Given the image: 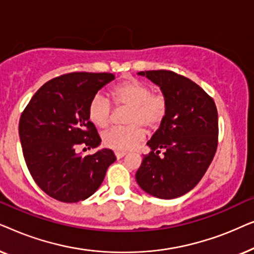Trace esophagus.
<instances>
[{
  "mask_svg": "<svg viewBox=\"0 0 254 254\" xmlns=\"http://www.w3.org/2000/svg\"><path fill=\"white\" fill-rule=\"evenodd\" d=\"M126 155H127L126 152H124V151H116V157H117L118 159L125 157V156H126Z\"/></svg>",
  "mask_w": 254,
  "mask_h": 254,
  "instance_id": "1",
  "label": "esophagus"
}]
</instances>
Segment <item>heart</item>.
Returning <instances> with one entry per match:
<instances>
[{
    "label": "heart",
    "mask_w": 254,
    "mask_h": 254,
    "mask_svg": "<svg viewBox=\"0 0 254 254\" xmlns=\"http://www.w3.org/2000/svg\"><path fill=\"white\" fill-rule=\"evenodd\" d=\"M113 102L117 106L128 107L129 112L125 128H111L103 134L105 147L117 151L134 149L144 138L143 127L149 131L156 130L168 113V99L161 92H152V88L138 79L125 81L114 86ZM89 120L99 128L109 126L112 116V105L103 95H96L88 107Z\"/></svg>",
    "instance_id": "heart-1"
}]
</instances>
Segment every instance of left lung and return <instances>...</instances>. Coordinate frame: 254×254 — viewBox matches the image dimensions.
<instances>
[{
  "label": "left lung",
  "instance_id": "left-lung-1",
  "mask_svg": "<svg viewBox=\"0 0 254 254\" xmlns=\"http://www.w3.org/2000/svg\"><path fill=\"white\" fill-rule=\"evenodd\" d=\"M168 99V113L150 140L135 178L144 192L175 199L197 185L217 149L218 116L213 98L196 83L170 70L140 71ZM165 151L159 156L160 150Z\"/></svg>",
  "mask_w": 254,
  "mask_h": 254
}]
</instances>
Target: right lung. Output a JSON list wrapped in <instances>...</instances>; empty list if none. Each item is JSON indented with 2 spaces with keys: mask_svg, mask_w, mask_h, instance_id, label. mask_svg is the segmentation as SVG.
Returning <instances> with one entry per match:
<instances>
[{
  "mask_svg": "<svg viewBox=\"0 0 254 254\" xmlns=\"http://www.w3.org/2000/svg\"><path fill=\"white\" fill-rule=\"evenodd\" d=\"M114 79L109 72H70L45 83L19 119V138L27 169L47 195L61 202L91 196L116 162L111 149L81 156L78 145L95 149L98 131L89 120L90 100ZM84 148V149H86Z\"/></svg>",
  "mask_w": 254,
  "mask_h": 254,
  "instance_id": "right-lung-1",
  "label": "right lung"
}]
</instances>
